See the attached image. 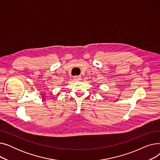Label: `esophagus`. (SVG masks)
Returning a JSON list of instances; mask_svg holds the SVG:
<instances>
[{"label":"esophagus","instance_id":"esophagus-1","mask_svg":"<svg viewBox=\"0 0 160 160\" xmlns=\"http://www.w3.org/2000/svg\"><path fill=\"white\" fill-rule=\"evenodd\" d=\"M82 79L80 76H76V77H74V80H77V81H79Z\"/></svg>","mask_w":160,"mask_h":160}]
</instances>
